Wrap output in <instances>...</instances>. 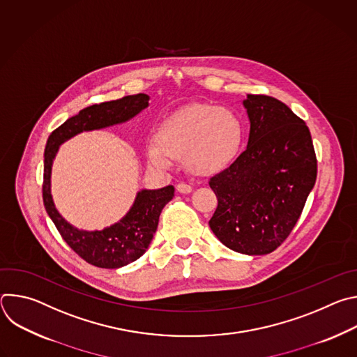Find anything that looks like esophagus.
Here are the masks:
<instances>
[{
    "mask_svg": "<svg viewBox=\"0 0 357 357\" xmlns=\"http://www.w3.org/2000/svg\"><path fill=\"white\" fill-rule=\"evenodd\" d=\"M176 190H178L179 193H190V192H192V186L182 182V183H178V185H176Z\"/></svg>",
    "mask_w": 357,
    "mask_h": 357,
    "instance_id": "obj_1",
    "label": "esophagus"
}]
</instances>
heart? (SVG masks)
<instances>
[{
    "instance_id": "b5f03b06",
    "label": "heart",
    "mask_w": 357,
    "mask_h": 357,
    "mask_svg": "<svg viewBox=\"0 0 357 357\" xmlns=\"http://www.w3.org/2000/svg\"><path fill=\"white\" fill-rule=\"evenodd\" d=\"M241 119L227 107L195 105L167 119L157 131V141L146 145L151 165L167 168L171 158L185 160L196 175H213L226 169L241 148Z\"/></svg>"
}]
</instances>
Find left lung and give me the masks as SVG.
I'll use <instances>...</instances> for the list:
<instances>
[{"mask_svg":"<svg viewBox=\"0 0 357 357\" xmlns=\"http://www.w3.org/2000/svg\"><path fill=\"white\" fill-rule=\"evenodd\" d=\"M247 148L209 181L218 209L209 220L230 250L263 256L291 233L317 181L310 128L282 101L259 94L243 100Z\"/></svg>","mask_w":357,"mask_h":357,"instance_id":"left-lung-1","label":"left lung"}]
</instances>
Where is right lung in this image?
Segmentation results:
<instances>
[{
    "instance_id": "1",
    "label": "right lung",
    "mask_w": 357,
    "mask_h": 357,
    "mask_svg": "<svg viewBox=\"0 0 357 357\" xmlns=\"http://www.w3.org/2000/svg\"><path fill=\"white\" fill-rule=\"evenodd\" d=\"M149 96L139 93L107 103L93 105L66 120L49 135L43 161V205L63 240L89 264L100 268H120L138 260L154 237L160 215L172 200V185L137 192L128 212L103 230H83L70 225L58 211L52 196V167L59 146L84 131L103 130L134 119L149 106Z\"/></svg>"
}]
</instances>
